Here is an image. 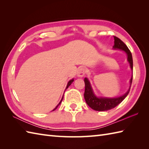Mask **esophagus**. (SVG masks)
Masks as SVG:
<instances>
[{
    "instance_id": "34e87169",
    "label": "esophagus",
    "mask_w": 149,
    "mask_h": 149,
    "mask_svg": "<svg viewBox=\"0 0 149 149\" xmlns=\"http://www.w3.org/2000/svg\"><path fill=\"white\" fill-rule=\"evenodd\" d=\"M85 69L83 67H81L77 70V75L79 77H83L85 74Z\"/></svg>"
}]
</instances>
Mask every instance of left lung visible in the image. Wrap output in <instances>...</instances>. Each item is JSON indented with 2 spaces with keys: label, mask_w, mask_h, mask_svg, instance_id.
Instances as JSON below:
<instances>
[{
  "label": "left lung",
  "mask_w": 149,
  "mask_h": 149,
  "mask_svg": "<svg viewBox=\"0 0 149 149\" xmlns=\"http://www.w3.org/2000/svg\"><path fill=\"white\" fill-rule=\"evenodd\" d=\"M115 42H114V45L113 48L114 49H119L125 51L127 55V61L130 64L131 70L133 69V61H132V54L130 50L128 49L127 45L123 43L122 41L119 39L118 38L113 36ZM132 81V75L130 80V87H129L128 91L123 95L115 97V98H103V97H97L93 93L92 88L91 86L90 81L86 77L84 78L85 83V90H84V99L86 102L91 109L99 111H107L111 109L121 103L123 100L127 96L131 89V86Z\"/></svg>",
  "instance_id": "1"
}]
</instances>
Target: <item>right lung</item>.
Returning <instances> with one entry per match:
<instances>
[{
    "instance_id": "right-lung-1",
    "label": "right lung",
    "mask_w": 149,
    "mask_h": 149,
    "mask_svg": "<svg viewBox=\"0 0 149 149\" xmlns=\"http://www.w3.org/2000/svg\"><path fill=\"white\" fill-rule=\"evenodd\" d=\"M73 81H74V79H72V80H70V81H69V82H68V84H67V86H66V89H67V88H68V86H70V84L73 83ZM63 96H64V95H63ZM63 97H62V99H61V101H60V102H59V103L58 104V105H57V106L55 107V108L52 111H54L55 109H57V107H58V106L59 105V104H61V102H62V100H63Z\"/></svg>"
}]
</instances>
